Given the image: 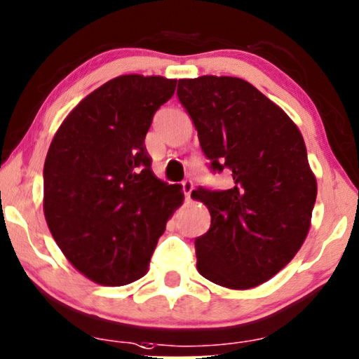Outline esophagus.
<instances>
[{
  "mask_svg": "<svg viewBox=\"0 0 359 359\" xmlns=\"http://www.w3.org/2000/svg\"><path fill=\"white\" fill-rule=\"evenodd\" d=\"M181 186H183V193H184V198L189 199L191 198V193H193V188H194V183L191 180H184L183 183H181Z\"/></svg>",
  "mask_w": 359,
  "mask_h": 359,
  "instance_id": "obj_1",
  "label": "esophagus"
}]
</instances>
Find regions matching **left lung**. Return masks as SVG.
<instances>
[{
  "instance_id": "left-lung-1",
  "label": "left lung",
  "mask_w": 359,
  "mask_h": 359,
  "mask_svg": "<svg viewBox=\"0 0 359 359\" xmlns=\"http://www.w3.org/2000/svg\"><path fill=\"white\" fill-rule=\"evenodd\" d=\"M176 94L211 168L234 180L231 189L191 194L211 214L209 231L196 239L198 272L232 290L257 287L295 257L309 234L316 178L304 137L244 79H180Z\"/></svg>"
}]
</instances>
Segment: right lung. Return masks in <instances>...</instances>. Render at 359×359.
Returning a JSON list of instances; mask_svg holds the SVG:
<instances>
[{"label":"right lung","mask_w":359,"mask_h":359,"mask_svg":"<svg viewBox=\"0 0 359 359\" xmlns=\"http://www.w3.org/2000/svg\"><path fill=\"white\" fill-rule=\"evenodd\" d=\"M175 88L161 76L111 79L74 107L50 142L46 222L69 262L100 285L145 276L184 199L181 186L156 178L145 147L153 115Z\"/></svg>","instance_id":"right-lung-1"}]
</instances>
